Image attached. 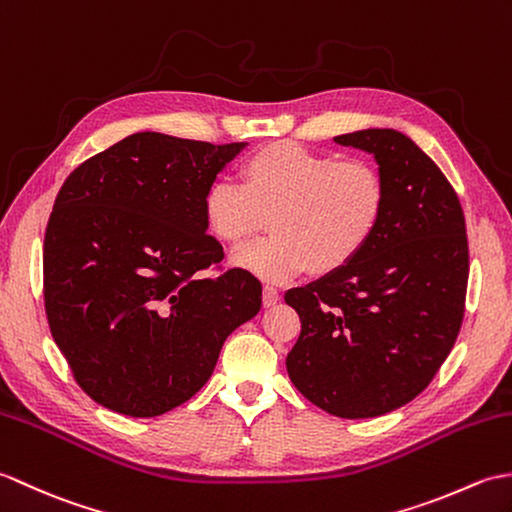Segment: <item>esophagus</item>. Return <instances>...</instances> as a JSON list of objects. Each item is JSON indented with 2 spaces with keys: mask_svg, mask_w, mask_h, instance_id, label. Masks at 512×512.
I'll return each instance as SVG.
<instances>
[{
  "mask_svg": "<svg viewBox=\"0 0 512 512\" xmlns=\"http://www.w3.org/2000/svg\"><path fill=\"white\" fill-rule=\"evenodd\" d=\"M280 302V291L274 287H265L263 289V306L269 309V306H276Z\"/></svg>",
  "mask_w": 512,
  "mask_h": 512,
  "instance_id": "1",
  "label": "esophagus"
}]
</instances>
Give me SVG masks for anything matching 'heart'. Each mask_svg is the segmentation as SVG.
<instances>
[{
	"mask_svg": "<svg viewBox=\"0 0 512 512\" xmlns=\"http://www.w3.org/2000/svg\"><path fill=\"white\" fill-rule=\"evenodd\" d=\"M241 186L219 179L203 197V221L221 245L236 247L265 230L271 238L238 249L232 263L265 282L311 269L333 276L377 236L388 208L383 170L339 160L293 142L267 144L238 168Z\"/></svg>",
	"mask_w": 512,
	"mask_h": 512,
	"instance_id": "obj_1",
	"label": "heart"
}]
</instances>
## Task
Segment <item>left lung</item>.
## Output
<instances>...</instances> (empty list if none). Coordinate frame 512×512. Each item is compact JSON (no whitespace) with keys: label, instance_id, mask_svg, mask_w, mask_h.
Wrapping results in <instances>:
<instances>
[{"label":"left lung","instance_id":"left-lung-1","mask_svg":"<svg viewBox=\"0 0 512 512\" xmlns=\"http://www.w3.org/2000/svg\"><path fill=\"white\" fill-rule=\"evenodd\" d=\"M335 142L374 155L388 208L357 260L285 293L302 322L287 372L324 412L372 418L416 399L456 344L469 282L467 225L456 190L407 135L363 129Z\"/></svg>","mask_w":512,"mask_h":512}]
</instances>
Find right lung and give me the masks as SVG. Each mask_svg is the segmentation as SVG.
<instances>
[{
  "label": "right lung",
  "instance_id": "1",
  "mask_svg": "<svg viewBox=\"0 0 512 512\" xmlns=\"http://www.w3.org/2000/svg\"><path fill=\"white\" fill-rule=\"evenodd\" d=\"M245 142L142 131L65 179L45 227L43 300L56 346L87 396L151 418L195 396L223 342L260 311L245 269L208 276L223 247L203 197Z\"/></svg>",
  "mask_w": 512,
  "mask_h": 512
}]
</instances>
